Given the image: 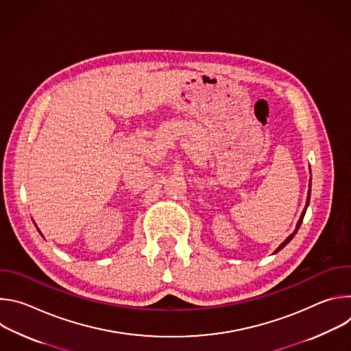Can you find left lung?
<instances>
[{
    "instance_id": "obj_1",
    "label": "left lung",
    "mask_w": 351,
    "mask_h": 351,
    "mask_svg": "<svg viewBox=\"0 0 351 351\" xmlns=\"http://www.w3.org/2000/svg\"><path fill=\"white\" fill-rule=\"evenodd\" d=\"M310 195H311V179H310V189H308V195H307V204H306V208L303 210V213H302V217H300V219H298V222H297V225H295V229H294V232H293V233H291V234H290V236H289V237H287V239H286V240H285V241H283V243H282V244H280V245H279V247L275 250V254H276L278 252H280V250H282V248H283V247H285V245H286V244H287V243H289V241H290V240L294 237V234L297 233L298 228L302 226L303 218H304V215H306V211H307V207H308V203H310Z\"/></svg>"
}]
</instances>
